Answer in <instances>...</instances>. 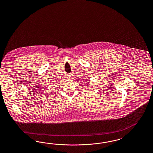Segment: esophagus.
I'll return each instance as SVG.
<instances>
[{
    "label": "esophagus",
    "mask_w": 153,
    "mask_h": 153,
    "mask_svg": "<svg viewBox=\"0 0 153 153\" xmlns=\"http://www.w3.org/2000/svg\"><path fill=\"white\" fill-rule=\"evenodd\" d=\"M67 77H68V79H72V75H71V74H70V75H68V76H67Z\"/></svg>",
    "instance_id": "obj_1"
}]
</instances>
